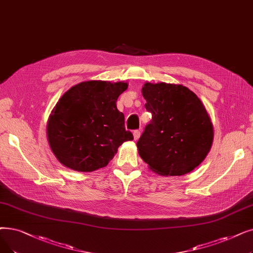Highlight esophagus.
<instances>
[{"label": "esophagus", "mask_w": 253, "mask_h": 253, "mask_svg": "<svg viewBox=\"0 0 253 253\" xmlns=\"http://www.w3.org/2000/svg\"><path fill=\"white\" fill-rule=\"evenodd\" d=\"M133 136H134V140H137L140 136V131L139 130H134L133 131Z\"/></svg>", "instance_id": "1"}]
</instances>
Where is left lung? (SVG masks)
Here are the masks:
<instances>
[{
    "label": "left lung",
    "mask_w": 253,
    "mask_h": 253,
    "mask_svg": "<svg viewBox=\"0 0 253 253\" xmlns=\"http://www.w3.org/2000/svg\"><path fill=\"white\" fill-rule=\"evenodd\" d=\"M141 93L152 120L136 144L139 156L160 175L190 172L204 161L213 142L206 107L182 84L146 83Z\"/></svg>",
    "instance_id": "8db88e82"
}]
</instances>
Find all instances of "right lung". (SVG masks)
Returning <instances> with one entry per match:
<instances>
[{
	"label": "right lung",
	"mask_w": 253,
	"mask_h": 253,
	"mask_svg": "<svg viewBox=\"0 0 253 253\" xmlns=\"http://www.w3.org/2000/svg\"><path fill=\"white\" fill-rule=\"evenodd\" d=\"M127 87L123 82H83L60 98L48 119L47 139L63 166L83 172L104 168L124 141L133 139L117 108Z\"/></svg>",
	"instance_id": "1"
}]
</instances>
